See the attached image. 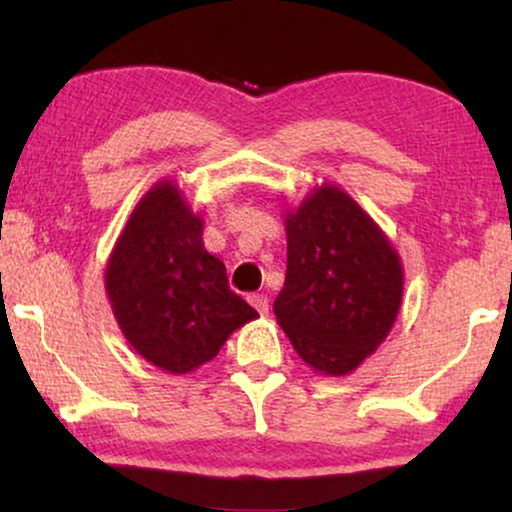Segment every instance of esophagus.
I'll return each instance as SVG.
<instances>
[{
  "mask_svg": "<svg viewBox=\"0 0 512 512\" xmlns=\"http://www.w3.org/2000/svg\"><path fill=\"white\" fill-rule=\"evenodd\" d=\"M249 303L254 305L261 314H268V296H265V293H251Z\"/></svg>",
  "mask_w": 512,
  "mask_h": 512,
  "instance_id": "34e87169",
  "label": "esophagus"
}]
</instances>
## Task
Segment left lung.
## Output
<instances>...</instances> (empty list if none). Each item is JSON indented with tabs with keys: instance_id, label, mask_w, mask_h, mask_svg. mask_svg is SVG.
Instances as JSON below:
<instances>
[{
	"instance_id": "8db88e82",
	"label": "left lung",
	"mask_w": 512,
	"mask_h": 512,
	"mask_svg": "<svg viewBox=\"0 0 512 512\" xmlns=\"http://www.w3.org/2000/svg\"><path fill=\"white\" fill-rule=\"evenodd\" d=\"M286 279L275 317L321 375H349L387 340L401 310L403 263L382 228L340 186L286 209Z\"/></svg>"
}]
</instances>
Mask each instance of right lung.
<instances>
[{"mask_svg": "<svg viewBox=\"0 0 512 512\" xmlns=\"http://www.w3.org/2000/svg\"><path fill=\"white\" fill-rule=\"evenodd\" d=\"M202 228L179 184L156 181L132 209L104 270L125 340L170 375L212 361L233 331L258 317L230 291L226 265L205 249Z\"/></svg>", "mask_w": 512, "mask_h": 512, "instance_id": "right-lung-1", "label": "right lung"}]
</instances>
